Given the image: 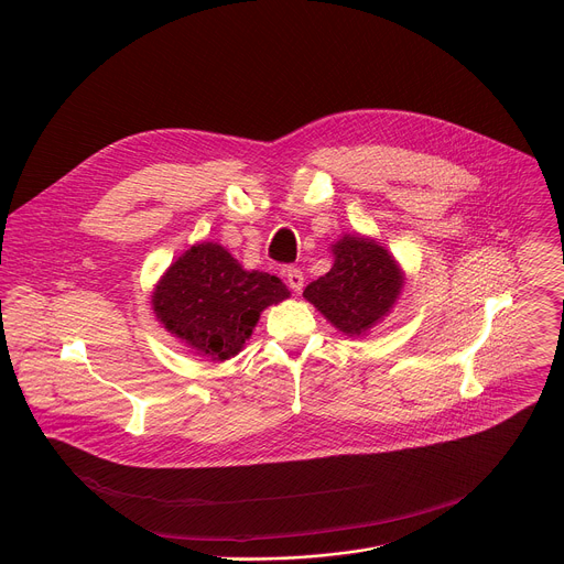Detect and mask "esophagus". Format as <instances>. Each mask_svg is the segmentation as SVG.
<instances>
[{
    "instance_id": "esophagus-1",
    "label": "esophagus",
    "mask_w": 564,
    "mask_h": 564,
    "mask_svg": "<svg viewBox=\"0 0 564 564\" xmlns=\"http://www.w3.org/2000/svg\"><path fill=\"white\" fill-rule=\"evenodd\" d=\"M285 281H288V285L299 294L301 290H303V272L299 270V268H288L285 270Z\"/></svg>"
}]
</instances>
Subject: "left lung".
Returning a JSON list of instances; mask_svg holds the SVG:
<instances>
[{"label":"left lung","instance_id":"1","mask_svg":"<svg viewBox=\"0 0 564 564\" xmlns=\"http://www.w3.org/2000/svg\"><path fill=\"white\" fill-rule=\"evenodd\" d=\"M330 252V272L312 281L303 296L339 333L366 337L394 307L406 274L383 243L359 231L344 234Z\"/></svg>","mask_w":564,"mask_h":564}]
</instances>
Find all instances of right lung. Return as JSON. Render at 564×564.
Segmentation results:
<instances>
[{"mask_svg": "<svg viewBox=\"0 0 564 564\" xmlns=\"http://www.w3.org/2000/svg\"><path fill=\"white\" fill-rule=\"evenodd\" d=\"M290 296L281 279L246 270L223 246L196 243L160 276L151 310L192 352L231 359L252 337L261 312Z\"/></svg>", "mask_w": 564, "mask_h": 564, "instance_id": "obj_1", "label": "right lung"}]
</instances>
